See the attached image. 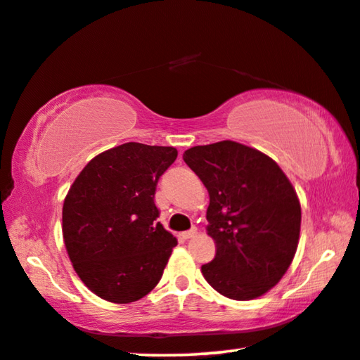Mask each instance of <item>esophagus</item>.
<instances>
[{
	"instance_id": "obj_1",
	"label": "esophagus",
	"mask_w": 360,
	"mask_h": 360,
	"mask_svg": "<svg viewBox=\"0 0 360 360\" xmlns=\"http://www.w3.org/2000/svg\"><path fill=\"white\" fill-rule=\"evenodd\" d=\"M181 236H182V238H193V237L197 236V229H195V227H192L191 231H186V232H182Z\"/></svg>"
}]
</instances>
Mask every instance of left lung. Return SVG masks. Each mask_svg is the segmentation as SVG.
<instances>
[{
  "label": "left lung",
  "instance_id": "left-lung-1",
  "mask_svg": "<svg viewBox=\"0 0 360 360\" xmlns=\"http://www.w3.org/2000/svg\"><path fill=\"white\" fill-rule=\"evenodd\" d=\"M182 158L210 195L207 231L216 255L202 266L205 281L226 298H259L298 248L301 205L292 182L266 153L233 141L195 146Z\"/></svg>",
  "mask_w": 360,
  "mask_h": 360
}]
</instances>
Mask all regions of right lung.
<instances>
[{
	"instance_id": "1",
	"label": "right lung",
	"mask_w": 360,
	"mask_h": 360,
	"mask_svg": "<svg viewBox=\"0 0 360 360\" xmlns=\"http://www.w3.org/2000/svg\"><path fill=\"white\" fill-rule=\"evenodd\" d=\"M174 147L127 142L82 169L62 207V236L73 269L99 298L128 304L150 293L178 240L157 222V182Z\"/></svg>"
}]
</instances>
